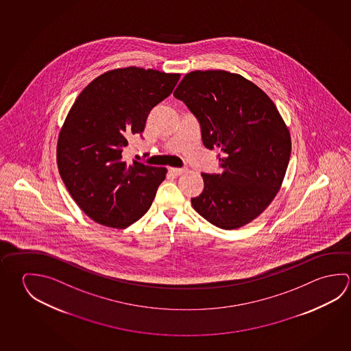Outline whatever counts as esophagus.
I'll return each mask as SVG.
<instances>
[{"mask_svg":"<svg viewBox=\"0 0 351 351\" xmlns=\"http://www.w3.org/2000/svg\"><path fill=\"white\" fill-rule=\"evenodd\" d=\"M169 171L175 175V176H180V175H182V173H186V169H178V167H170L169 169Z\"/></svg>","mask_w":351,"mask_h":351,"instance_id":"34e87169","label":"esophagus"}]
</instances>
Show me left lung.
Wrapping results in <instances>:
<instances>
[{
    "label": "left lung",
    "instance_id": "8db88e82",
    "mask_svg": "<svg viewBox=\"0 0 351 351\" xmlns=\"http://www.w3.org/2000/svg\"><path fill=\"white\" fill-rule=\"evenodd\" d=\"M173 96L198 118L204 147L221 153V173H202L204 189L192 207L215 227H244L281 189L291 155L289 127L258 85L226 70L191 71Z\"/></svg>",
    "mask_w": 351,
    "mask_h": 351
}]
</instances>
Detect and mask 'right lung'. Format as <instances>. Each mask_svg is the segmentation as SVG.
<instances>
[{"label": "right lung", "mask_w": 351, "mask_h": 351, "mask_svg": "<svg viewBox=\"0 0 351 351\" xmlns=\"http://www.w3.org/2000/svg\"><path fill=\"white\" fill-rule=\"evenodd\" d=\"M181 74L114 69L99 75L75 99L56 144L59 173L76 204L93 221L124 229L154 201L167 167L128 164V141L142 134L149 112L173 93Z\"/></svg>", "instance_id": "1"}]
</instances>
